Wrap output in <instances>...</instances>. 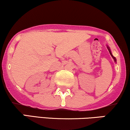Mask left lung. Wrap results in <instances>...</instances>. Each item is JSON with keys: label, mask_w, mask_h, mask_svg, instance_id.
I'll list each match as a JSON object with an SVG mask.
<instances>
[{"label": "left lung", "mask_w": 130, "mask_h": 130, "mask_svg": "<svg viewBox=\"0 0 130 130\" xmlns=\"http://www.w3.org/2000/svg\"><path fill=\"white\" fill-rule=\"evenodd\" d=\"M107 49H108V50H109V53H110V55L111 56V57H113V59H114V60H115V62H116V58L114 56H113V55H112V53H111V50H110V47H109V46L108 45H107Z\"/></svg>", "instance_id": "obj_1"}]
</instances>
